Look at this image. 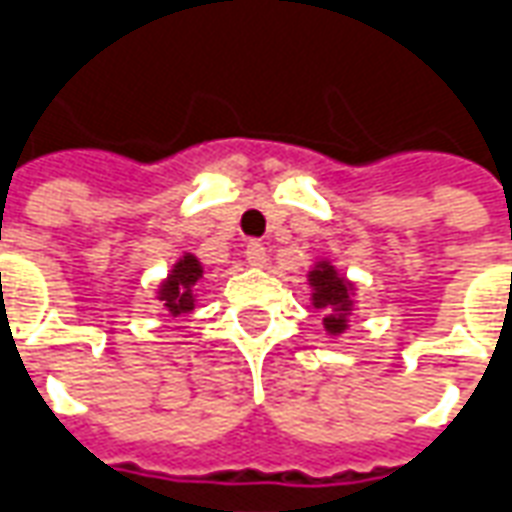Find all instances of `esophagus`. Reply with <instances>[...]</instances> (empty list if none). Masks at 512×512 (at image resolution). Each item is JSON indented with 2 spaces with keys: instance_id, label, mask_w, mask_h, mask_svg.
<instances>
[{
  "instance_id": "obj_1",
  "label": "esophagus",
  "mask_w": 512,
  "mask_h": 512,
  "mask_svg": "<svg viewBox=\"0 0 512 512\" xmlns=\"http://www.w3.org/2000/svg\"><path fill=\"white\" fill-rule=\"evenodd\" d=\"M245 259H248V264H253V267H262V264L267 262V248H264V242L250 239L248 248H245Z\"/></svg>"
}]
</instances>
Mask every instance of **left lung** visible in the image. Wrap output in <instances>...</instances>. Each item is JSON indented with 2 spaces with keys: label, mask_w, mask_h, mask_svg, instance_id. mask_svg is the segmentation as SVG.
<instances>
[{
  "label": "left lung",
  "mask_w": 512,
  "mask_h": 512,
  "mask_svg": "<svg viewBox=\"0 0 512 512\" xmlns=\"http://www.w3.org/2000/svg\"><path fill=\"white\" fill-rule=\"evenodd\" d=\"M308 281L314 286V306L317 308H336V314L325 317V328L331 333H342L347 325V311H350V284L336 275L331 264L314 267Z\"/></svg>",
  "instance_id": "8db88e82"
}]
</instances>
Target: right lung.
Returning a JSON list of instances; mask_svg holds the SVG:
<instances>
[{
    "label": "right lung",
    "mask_w": 512,
    "mask_h": 512,
    "mask_svg": "<svg viewBox=\"0 0 512 512\" xmlns=\"http://www.w3.org/2000/svg\"><path fill=\"white\" fill-rule=\"evenodd\" d=\"M204 275L201 270V264L195 256H184L176 267H173V273L162 286V300H165V306H168L170 314H184V311H190L192 308V284L198 281Z\"/></svg>",
    "instance_id": "1"
}]
</instances>
